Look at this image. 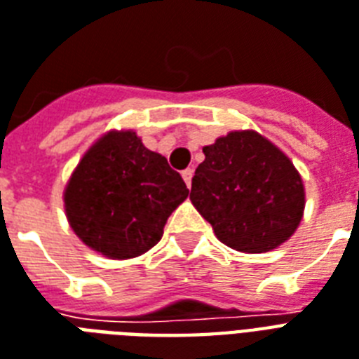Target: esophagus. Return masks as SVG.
<instances>
[{"instance_id":"1","label":"esophagus","mask_w":359,"mask_h":359,"mask_svg":"<svg viewBox=\"0 0 359 359\" xmlns=\"http://www.w3.org/2000/svg\"><path fill=\"white\" fill-rule=\"evenodd\" d=\"M191 177H194V169H191V168H188V169H184V171H182V179H184V182H186V186H188V188L191 186Z\"/></svg>"}]
</instances>
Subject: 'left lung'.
Here are the masks:
<instances>
[{
    "instance_id": "1",
    "label": "left lung",
    "mask_w": 359,
    "mask_h": 359,
    "mask_svg": "<svg viewBox=\"0 0 359 359\" xmlns=\"http://www.w3.org/2000/svg\"><path fill=\"white\" fill-rule=\"evenodd\" d=\"M190 199L218 239L267 252L299 226L305 191L294 163L256 131H231L203 149Z\"/></svg>"
}]
</instances>
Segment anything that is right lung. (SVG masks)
Segmentation results:
<instances>
[{
	"label": "right lung",
	"instance_id": "obj_1",
	"mask_svg": "<svg viewBox=\"0 0 359 359\" xmlns=\"http://www.w3.org/2000/svg\"><path fill=\"white\" fill-rule=\"evenodd\" d=\"M184 180L133 131H111L84 154L65 190V212L84 245L109 258H135L161 239L188 198Z\"/></svg>",
	"mask_w": 359,
	"mask_h": 359
}]
</instances>
